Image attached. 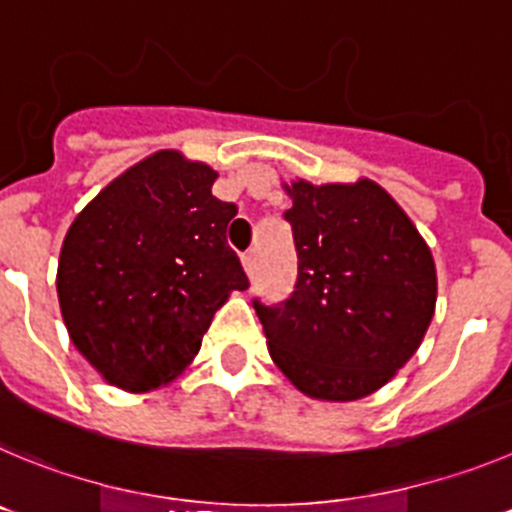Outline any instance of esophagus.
Segmentation results:
<instances>
[{"mask_svg": "<svg viewBox=\"0 0 512 512\" xmlns=\"http://www.w3.org/2000/svg\"><path fill=\"white\" fill-rule=\"evenodd\" d=\"M242 265H245L247 275L255 273V267H257V255H255V252H245V255H242Z\"/></svg>", "mask_w": 512, "mask_h": 512, "instance_id": "obj_1", "label": "esophagus"}]
</instances>
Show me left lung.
Masks as SVG:
<instances>
[{
    "label": "left lung",
    "instance_id": "1",
    "mask_svg": "<svg viewBox=\"0 0 512 512\" xmlns=\"http://www.w3.org/2000/svg\"><path fill=\"white\" fill-rule=\"evenodd\" d=\"M296 290L255 301L270 357L303 395L347 403L380 390L416 354L436 311V265L398 201L370 178L283 183Z\"/></svg>",
    "mask_w": 512,
    "mask_h": 512
}]
</instances>
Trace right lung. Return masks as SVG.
Returning a JSON list of instances; mask_svg holds the SVG:
<instances>
[{"mask_svg": "<svg viewBox=\"0 0 512 512\" xmlns=\"http://www.w3.org/2000/svg\"><path fill=\"white\" fill-rule=\"evenodd\" d=\"M216 170L158 150L96 193L58 257V303L73 347L127 393L176 380L214 313L247 275L227 245L237 206L211 193Z\"/></svg>", "mask_w": 512, "mask_h": 512, "instance_id": "add662e5", "label": "right lung"}]
</instances>
